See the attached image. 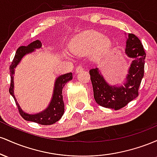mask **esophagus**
<instances>
[{
    "label": "esophagus",
    "mask_w": 157,
    "mask_h": 157,
    "mask_svg": "<svg viewBox=\"0 0 157 157\" xmlns=\"http://www.w3.org/2000/svg\"><path fill=\"white\" fill-rule=\"evenodd\" d=\"M82 70H83V68H82V66H78V67L76 68V72L77 73L81 72V71H82Z\"/></svg>",
    "instance_id": "1"
}]
</instances>
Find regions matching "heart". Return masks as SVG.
I'll list each match as a JSON object with an SVG mask.
<instances>
[{
    "label": "heart",
    "instance_id": "heart-1",
    "mask_svg": "<svg viewBox=\"0 0 157 157\" xmlns=\"http://www.w3.org/2000/svg\"><path fill=\"white\" fill-rule=\"evenodd\" d=\"M112 43L109 37H103L96 32H87L77 37L73 42V51L75 54L87 55L91 53L94 61H99L109 54Z\"/></svg>",
    "mask_w": 157,
    "mask_h": 157
}]
</instances>
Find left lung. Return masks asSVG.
<instances>
[{
    "label": "left lung",
    "instance_id": "left-lung-1",
    "mask_svg": "<svg viewBox=\"0 0 157 157\" xmlns=\"http://www.w3.org/2000/svg\"><path fill=\"white\" fill-rule=\"evenodd\" d=\"M126 40L125 52L133 59L123 85H111L104 78L100 68L89 71L93 86L94 97L102 107L119 110L138 96V90L144 77L146 54L140 39L134 34H128Z\"/></svg>",
    "mask_w": 157,
    "mask_h": 157
}]
</instances>
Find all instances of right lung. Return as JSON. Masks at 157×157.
<instances>
[{
    "label": "right lung",
    "mask_w": 157,
    "mask_h": 157,
    "mask_svg": "<svg viewBox=\"0 0 157 157\" xmlns=\"http://www.w3.org/2000/svg\"><path fill=\"white\" fill-rule=\"evenodd\" d=\"M40 48H42V44L39 40H37L32 42L28 46H21L17 48L15 57H14L10 68L11 75L10 93L13 97L16 105H17L20 114L24 120L27 121L36 122V123L40 124V125H47L55 123L56 122L60 120V118L63 115L64 102L63 100L62 91L66 82L72 80V73L70 72L60 75L56 78L51 101L46 109L39 113H29L23 111L17 101V99L15 98V94H14V75H15V68L16 66L20 63V62L25 55L31 54L35 52L36 49H39Z\"/></svg>",
    "instance_id": "add662e5"
}]
</instances>
